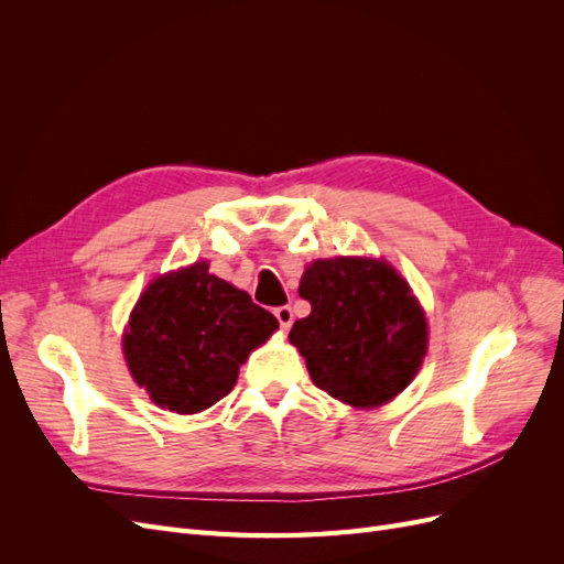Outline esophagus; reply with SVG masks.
Masks as SVG:
<instances>
[{
    "mask_svg": "<svg viewBox=\"0 0 564 564\" xmlns=\"http://www.w3.org/2000/svg\"><path fill=\"white\" fill-rule=\"evenodd\" d=\"M275 317H278L282 329H289V327H292V322H294V311L289 308V305H280V308H275Z\"/></svg>",
    "mask_w": 564,
    "mask_h": 564,
    "instance_id": "esophagus-1",
    "label": "esophagus"
}]
</instances>
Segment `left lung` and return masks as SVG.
<instances>
[{
    "label": "left lung",
    "instance_id": "8db88e82",
    "mask_svg": "<svg viewBox=\"0 0 564 564\" xmlns=\"http://www.w3.org/2000/svg\"><path fill=\"white\" fill-rule=\"evenodd\" d=\"M299 294L311 301V315L294 322L289 340L317 388L371 409L412 383L429 348V324L390 263L362 256L313 261Z\"/></svg>",
    "mask_w": 564,
    "mask_h": 564
}]
</instances>
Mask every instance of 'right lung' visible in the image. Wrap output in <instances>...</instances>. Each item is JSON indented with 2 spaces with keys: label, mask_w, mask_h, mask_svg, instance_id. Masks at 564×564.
I'll use <instances>...</instances> for the list:
<instances>
[{
  "label": "right lung",
  "mask_w": 564,
  "mask_h": 564,
  "mask_svg": "<svg viewBox=\"0 0 564 564\" xmlns=\"http://www.w3.org/2000/svg\"><path fill=\"white\" fill-rule=\"evenodd\" d=\"M280 327L242 289L197 261L152 280L122 338L133 381L176 414H197L226 398L240 365Z\"/></svg>",
  "instance_id": "obj_1"
}]
</instances>
